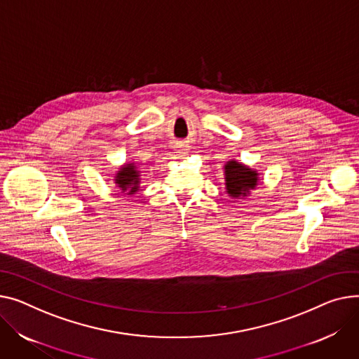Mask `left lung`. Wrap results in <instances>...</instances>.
I'll list each match as a JSON object with an SVG mask.
<instances>
[{"instance_id": "1", "label": "left lung", "mask_w": 359, "mask_h": 359, "mask_svg": "<svg viewBox=\"0 0 359 359\" xmlns=\"http://www.w3.org/2000/svg\"><path fill=\"white\" fill-rule=\"evenodd\" d=\"M258 173L251 170L250 167L236 163L235 160L228 161L225 165V184L226 192L231 198L245 196L250 190L255 189Z\"/></svg>"}]
</instances>
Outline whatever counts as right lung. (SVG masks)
<instances>
[{"mask_svg":"<svg viewBox=\"0 0 359 359\" xmlns=\"http://www.w3.org/2000/svg\"><path fill=\"white\" fill-rule=\"evenodd\" d=\"M115 183L123 192H127L126 195H134L137 192L140 183V173L134 163L124 164L121 169H119V172L115 176Z\"/></svg>","mask_w":359,"mask_h":359,"instance_id":"right-lung-1","label":"right lung"}]
</instances>
